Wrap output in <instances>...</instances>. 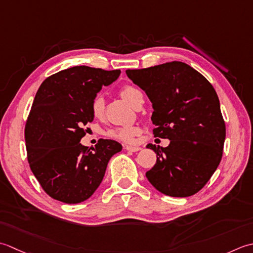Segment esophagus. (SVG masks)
Instances as JSON below:
<instances>
[{
	"instance_id": "34e87169",
	"label": "esophagus",
	"mask_w": 253,
	"mask_h": 253,
	"mask_svg": "<svg viewBox=\"0 0 253 253\" xmlns=\"http://www.w3.org/2000/svg\"><path fill=\"white\" fill-rule=\"evenodd\" d=\"M125 148L128 152H138L141 149V147L138 146H131V145H126Z\"/></svg>"
}]
</instances>
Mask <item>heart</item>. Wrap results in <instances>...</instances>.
Listing matches in <instances>:
<instances>
[{"instance_id":"obj_1","label":"heart","mask_w":253,"mask_h":253,"mask_svg":"<svg viewBox=\"0 0 253 253\" xmlns=\"http://www.w3.org/2000/svg\"><path fill=\"white\" fill-rule=\"evenodd\" d=\"M120 96L128 102L131 106L135 105L136 100L142 96L141 91L132 85H126L120 89ZM90 110L92 116L96 119H102L105 116V100L101 96H97L94 98L91 102ZM140 133L138 127L135 126H121V127H113L111 130L107 132V135L111 138H116L118 141L125 142V143H131L133 142L134 137Z\"/></svg>"}]
</instances>
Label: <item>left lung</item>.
Wrapping results in <instances>:
<instances>
[{
  "instance_id": "obj_1",
  "label": "left lung",
  "mask_w": 253,
  "mask_h": 253,
  "mask_svg": "<svg viewBox=\"0 0 253 253\" xmlns=\"http://www.w3.org/2000/svg\"><path fill=\"white\" fill-rule=\"evenodd\" d=\"M126 73L152 101L154 136L170 140L167 147L146 146L157 155L156 164L146 172L148 181L169 197L199 192L218 167L226 136L214 87L179 61Z\"/></svg>"
}]
</instances>
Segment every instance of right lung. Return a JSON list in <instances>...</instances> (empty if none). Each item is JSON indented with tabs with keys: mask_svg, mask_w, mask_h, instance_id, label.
Segmentation results:
<instances>
[{
	"mask_svg": "<svg viewBox=\"0 0 253 253\" xmlns=\"http://www.w3.org/2000/svg\"><path fill=\"white\" fill-rule=\"evenodd\" d=\"M120 70L81 65L60 71L40 85L25 126L30 169L54 200L76 204L90 198L104 179L120 143L99 140L95 148L80 143L94 120L90 106L102 86L113 83Z\"/></svg>",
	"mask_w": 253,
	"mask_h": 253,
	"instance_id": "1",
	"label": "right lung"
}]
</instances>
